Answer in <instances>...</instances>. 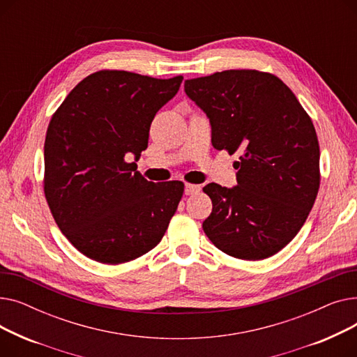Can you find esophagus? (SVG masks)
I'll return each mask as SVG.
<instances>
[{
	"mask_svg": "<svg viewBox=\"0 0 357 357\" xmlns=\"http://www.w3.org/2000/svg\"><path fill=\"white\" fill-rule=\"evenodd\" d=\"M199 190H201L199 185H194V183H186V185H185V194H186V195L197 194Z\"/></svg>",
	"mask_w": 357,
	"mask_h": 357,
	"instance_id": "obj_1",
	"label": "esophagus"
}]
</instances>
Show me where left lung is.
Masks as SVG:
<instances>
[{"label": "left lung", "instance_id": "8db88e82", "mask_svg": "<svg viewBox=\"0 0 357 357\" xmlns=\"http://www.w3.org/2000/svg\"><path fill=\"white\" fill-rule=\"evenodd\" d=\"M210 119L217 150L238 153L237 186H204L213 213L202 229L243 260L266 259L298 234L320 188V146L310 116L278 77L230 69L185 81Z\"/></svg>", "mask_w": 357, "mask_h": 357}]
</instances>
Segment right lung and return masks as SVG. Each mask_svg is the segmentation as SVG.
<instances>
[{
    "mask_svg": "<svg viewBox=\"0 0 357 357\" xmlns=\"http://www.w3.org/2000/svg\"><path fill=\"white\" fill-rule=\"evenodd\" d=\"M182 79L98 70L52 116L45 195L61 231L86 257L119 265L162 240L183 183L150 182L126 156L140 158L156 112L176 96Z\"/></svg>",
    "mask_w": 357,
    "mask_h": 357,
    "instance_id": "1",
    "label": "right lung"
}]
</instances>
